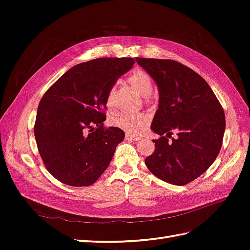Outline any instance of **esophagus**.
<instances>
[{"instance_id":"34e87169","label":"esophagus","mask_w":250,"mask_h":250,"mask_svg":"<svg viewBox=\"0 0 250 250\" xmlns=\"http://www.w3.org/2000/svg\"><path fill=\"white\" fill-rule=\"evenodd\" d=\"M125 139L126 140H131V141H139V140H141V137H139V135H133V134H130V133H126Z\"/></svg>"}]
</instances>
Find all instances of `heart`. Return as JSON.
<instances>
[{
	"instance_id": "obj_1",
	"label": "heart",
	"mask_w": 250,
	"mask_h": 250,
	"mask_svg": "<svg viewBox=\"0 0 250 250\" xmlns=\"http://www.w3.org/2000/svg\"><path fill=\"white\" fill-rule=\"evenodd\" d=\"M128 82L143 96H149L152 90V79L150 75L142 69L134 70L127 78ZM115 103V88L111 87L106 95V105L111 108ZM144 113H120L111 120V124L129 133H139L147 123Z\"/></svg>"
}]
</instances>
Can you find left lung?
<instances>
[{"mask_svg": "<svg viewBox=\"0 0 250 250\" xmlns=\"http://www.w3.org/2000/svg\"><path fill=\"white\" fill-rule=\"evenodd\" d=\"M135 60L160 92L151 129L161 138L152 140L155 150L145 164L166 183L188 185L206 172L220 152L224 110L208 82L190 67L171 59ZM173 133L176 138L171 137Z\"/></svg>", "mask_w": 250, "mask_h": 250, "instance_id": "8db88e82", "label": "left lung"}]
</instances>
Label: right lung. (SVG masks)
<instances>
[{
  "label": "right lung",
  "instance_id": "1",
  "mask_svg": "<svg viewBox=\"0 0 250 250\" xmlns=\"http://www.w3.org/2000/svg\"><path fill=\"white\" fill-rule=\"evenodd\" d=\"M134 58H97L76 64L42 96L34 135L42 160L60 183L86 187L107 169L124 131L104 127L106 95Z\"/></svg>",
  "mask_w": 250,
  "mask_h": 250
}]
</instances>
